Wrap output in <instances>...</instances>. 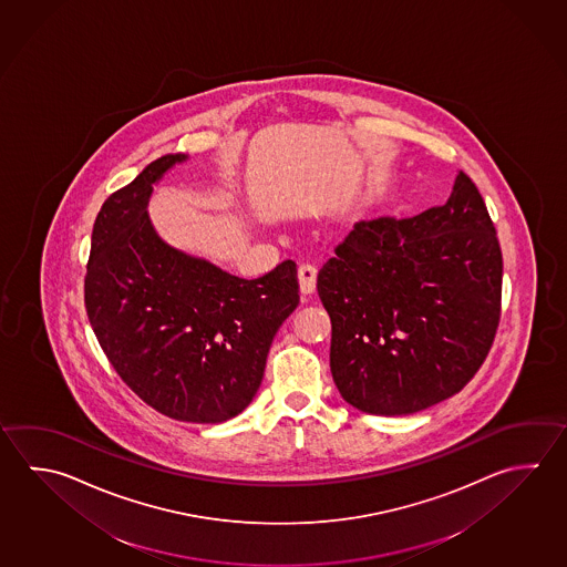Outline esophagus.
I'll return each instance as SVG.
<instances>
[{"label":"esophagus","mask_w":567,"mask_h":567,"mask_svg":"<svg viewBox=\"0 0 567 567\" xmlns=\"http://www.w3.org/2000/svg\"><path fill=\"white\" fill-rule=\"evenodd\" d=\"M298 279L299 291H301L303 296L313 293V289H316V279H318V268H316L313 264H301L298 268Z\"/></svg>","instance_id":"esophagus-1"}]
</instances>
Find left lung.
<instances>
[{"mask_svg": "<svg viewBox=\"0 0 567 567\" xmlns=\"http://www.w3.org/2000/svg\"><path fill=\"white\" fill-rule=\"evenodd\" d=\"M502 269L494 224L464 172L443 206L355 224L318 276L341 398L360 412L408 415L460 392L492 348Z\"/></svg>", "mask_w": 567, "mask_h": 567, "instance_id": "left-lung-1", "label": "left lung"}]
</instances>
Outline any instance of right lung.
<instances>
[{"label": "right lung", "instance_id": "right-lung-1", "mask_svg": "<svg viewBox=\"0 0 567 567\" xmlns=\"http://www.w3.org/2000/svg\"><path fill=\"white\" fill-rule=\"evenodd\" d=\"M187 159L162 155L103 202L85 309L103 353L147 405L177 422L219 423L256 398L274 336L298 308V269L288 259L237 278L162 239L150 197Z\"/></svg>", "mask_w": 567, "mask_h": 567}]
</instances>
